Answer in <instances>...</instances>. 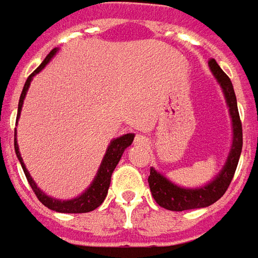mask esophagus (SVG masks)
Wrapping results in <instances>:
<instances>
[{"label":"esophagus","mask_w":258,"mask_h":258,"mask_svg":"<svg viewBox=\"0 0 258 258\" xmlns=\"http://www.w3.org/2000/svg\"><path fill=\"white\" fill-rule=\"evenodd\" d=\"M135 145L136 146H148V139L145 136H142V135H138L135 138Z\"/></svg>","instance_id":"1"}]
</instances>
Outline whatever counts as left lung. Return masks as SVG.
<instances>
[{"label": "left lung", "instance_id": "left-lung-1", "mask_svg": "<svg viewBox=\"0 0 258 258\" xmlns=\"http://www.w3.org/2000/svg\"><path fill=\"white\" fill-rule=\"evenodd\" d=\"M209 67L214 74V77L217 78V81L222 85L223 92L230 108V115L233 120V146H231L227 163L223 167L220 174L212 183H209L207 186L200 187V189H181L179 186L173 184L172 181L167 180L160 173H157L153 167H150L148 181H149L152 196L160 207L172 210V212H183V210H190V209L207 207L222 198L233 180L234 172L237 169L241 148H243V127H241L236 93L233 89L231 81L223 72V69L219 67L216 59L212 58L209 60Z\"/></svg>", "mask_w": 258, "mask_h": 258}]
</instances>
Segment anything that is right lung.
<instances>
[{
    "mask_svg": "<svg viewBox=\"0 0 258 258\" xmlns=\"http://www.w3.org/2000/svg\"><path fill=\"white\" fill-rule=\"evenodd\" d=\"M56 53V48H53L51 52L46 55V58L44 59V62L38 67V68L31 74L27 79V82L24 85V89H22V93L20 96V102H18V115H17V119L20 117L21 108H22V103H24V98H25V93L28 91V86L32 81V77L38 74L41 69L44 68L45 65L49 62V59L52 58L53 55ZM132 133H127V135H123L120 138H117L115 141L110 142L108 150H106V155L102 160V165L99 167V172L96 174L95 180L92 181L91 187L85 191L84 195H81L79 198L74 199V200H55V199L48 198L45 193H42L41 190L36 187L35 181L32 180V177L29 176L27 167L22 162V157L20 155V150H18V145H17V138H14V146H15V153L18 156V160H20L21 166L24 169V173H25V177L28 180L29 186L32 187L35 196L38 198V200L42 203L44 206H46L48 209L51 210H55V212H59V213H88V212H92L96 207H99L102 205V202L105 200L106 195H108L109 184H110V177H112V173L115 170V167L119 163L120 157H122V153L125 152V149L127 146H131L133 142Z\"/></svg>",
    "mask_w": 258,
    "mask_h": 258,
    "instance_id": "obj_1",
    "label": "right lung"
}]
</instances>
